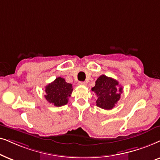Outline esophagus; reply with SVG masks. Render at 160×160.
<instances>
[{
    "label": "esophagus",
    "instance_id": "34e87169",
    "mask_svg": "<svg viewBox=\"0 0 160 160\" xmlns=\"http://www.w3.org/2000/svg\"><path fill=\"white\" fill-rule=\"evenodd\" d=\"M79 84L81 85V86H86V82H82V81H80V82H79Z\"/></svg>",
    "mask_w": 160,
    "mask_h": 160
}]
</instances>
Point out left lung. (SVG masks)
Masks as SVG:
<instances>
[{"mask_svg": "<svg viewBox=\"0 0 160 160\" xmlns=\"http://www.w3.org/2000/svg\"><path fill=\"white\" fill-rule=\"evenodd\" d=\"M118 82L113 78L102 74L96 80L95 86L91 88L97 96V106L105 110H111L120 99L123 91L122 87L118 88Z\"/></svg>", "mask_w": 160, "mask_h": 160, "instance_id": "left-lung-1", "label": "left lung"}]
</instances>
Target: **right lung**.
<instances>
[{"mask_svg":"<svg viewBox=\"0 0 160 160\" xmlns=\"http://www.w3.org/2000/svg\"><path fill=\"white\" fill-rule=\"evenodd\" d=\"M72 91V85L68 83L60 77L45 87L46 95L44 97L49 103H52L56 107H61L68 103Z\"/></svg>","mask_w":160,"mask_h":160,"instance_id":"right-lung-1","label":"right lung"}]
</instances>
